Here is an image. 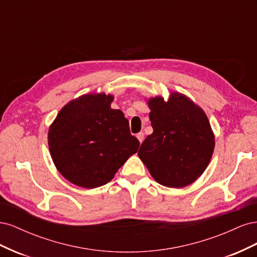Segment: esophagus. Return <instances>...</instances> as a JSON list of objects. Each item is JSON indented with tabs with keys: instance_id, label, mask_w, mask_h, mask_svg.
Listing matches in <instances>:
<instances>
[{
	"instance_id": "obj_1",
	"label": "esophagus",
	"mask_w": 257,
	"mask_h": 257,
	"mask_svg": "<svg viewBox=\"0 0 257 257\" xmlns=\"http://www.w3.org/2000/svg\"><path fill=\"white\" fill-rule=\"evenodd\" d=\"M136 137L138 138V141H139V143H143L144 142V139H145V134L144 133H142V132H141V133H138L137 135H136Z\"/></svg>"
}]
</instances>
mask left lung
Here are the masks:
<instances>
[{"instance_id": "1", "label": "left lung", "mask_w": 257, "mask_h": 257, "mask_svg": "<svg viewBox=\"0 0 257 257\" xmlns=\"http://www.w3.org/2000/svg\"><path fill=\"white\" fill-rule=\"evenodd\" d=\"M153 133L148 135L138 157L154 180L180 189L203 175L214 150V134L205 111L179 92L149 98Z\"/></svg>"}]
</instances>
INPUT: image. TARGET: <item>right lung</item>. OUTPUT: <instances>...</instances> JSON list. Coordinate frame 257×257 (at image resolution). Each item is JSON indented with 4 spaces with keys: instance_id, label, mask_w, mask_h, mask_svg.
<instances>
[{
    "instance_id": "1",
    "label": "right lung",
    "mask_w": 257,
    "mask_h": 257,
    "mask_svg": "<svg viewBox=\"0 0 257 257\" xmlns=\"http://www.w3.org/2000/svg\"><path fill=\"white\" fill-rule=\"evenodd\" d=\"M113 96L84 94L59 111L48 132L52 161L66 180L85 189L102 186L137 152L128 121L112 109Z\"/></svg>"
}]
</instances>
